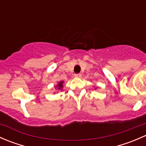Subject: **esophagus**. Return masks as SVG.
<instances>
[{"label":"esophagus","instance_id":"esophagus-1","mask_svg":"<svg viewBox=\"0 0 146 146\" xmlns=\"http://www.w3.org/2000/svg\"><path fill=\"white\" fill-rule=\"evenodd\" d=\"M74 76L76 78H80L81 77V74L80 73H76V74L74 75Z\"/></svg>","mask_w":146,"mask_h":146}]
</instances>
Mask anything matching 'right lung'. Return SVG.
I'll return each instance as SVG.
<instances>
[{
    "label": "right lung",
    "mask_w": 146,
    "mask_h": 146,
    "mask_svg": "<svg viewBox=\"0 0 146 146\" xmlns=\"http://www.w3.org/2000/svg\"><path fill=\"white\" fill-rule=\"evenodd\" d=\"M63 82L62 81H61L59 82V83H58V89H61V88H62V87H63Z\"/></svg>",
    "instance_id": "add662e5"
}]
</instances>
